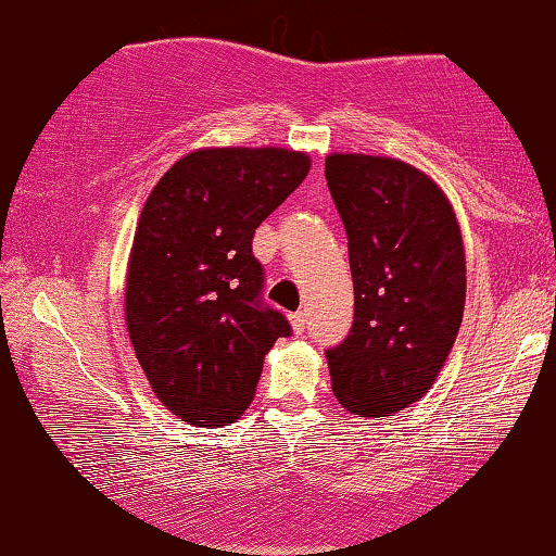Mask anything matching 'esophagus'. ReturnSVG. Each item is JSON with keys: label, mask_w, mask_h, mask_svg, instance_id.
I'll list each match as a JSON object with an SVG mask.
<instances>
[{"label": "esophagus", "mask_w": 556, "mask_h": 556, "mask_svg": "<svg viewBox=\"0 0 556 556\" xmlns=\"http://www.w3.org/2000/svg\"><path fill=\"white\" fill-rule=\"evenodd\" d=\"M289 321H292V329L296 333L306 331V312H294L292 316H289Z\"/></svg>", "instance_id": "esophagus-1"}]
</instances>
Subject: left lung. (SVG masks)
<instances>
[{
	"instance_id": "obj_1",
	"label": "left lung",
	"mask_w": 556,
	"mask_h": 556,
	"mask_svg": "<svg viewBox=\"0 0 556 556\" xmlns=\"http://www.w3.org/2000/svg\"><path fill=\"white\" fill-rule=\"evenodd\" d=\"M326 185L349 237L354 324L326 349L331 389L358 418L426 395L465 306V250L443 190L393 157H326Z\"/></svg>"
}]
</instances>
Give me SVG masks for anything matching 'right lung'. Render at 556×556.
Segmentation results:
<instances>
[{
  "label": "right lung",
  "mask_w": 556,
  "mask_h": 556,
  "mask_svg": "<svg viewBox=\"0 0 556 556\" xmlns=\"http://www.w3.org/2000/svg\"><path fill=\"white\" fill-rule=\"evenodd\" d=\"M309 155L213 148L185 155L146 200L126 285L136 356L167 410L213 428L250 405L292 324L264 302L254 230L299 188Z\"/></svg>",
  "instance_id": "add662e5"
}]
</instances>
